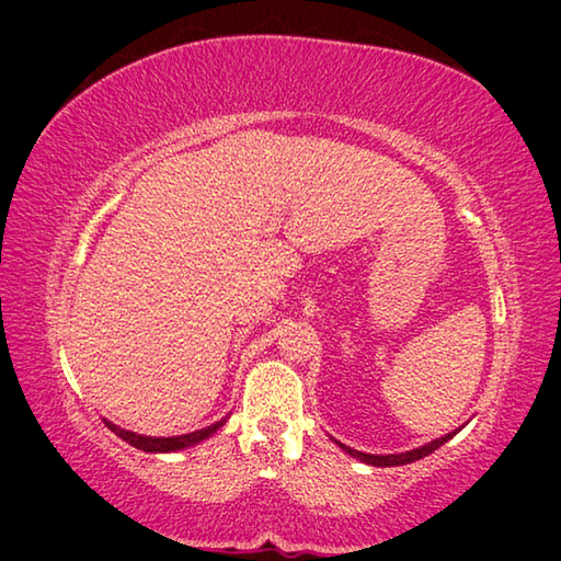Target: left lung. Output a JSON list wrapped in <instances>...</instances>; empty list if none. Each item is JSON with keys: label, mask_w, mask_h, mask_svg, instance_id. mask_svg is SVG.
Instances as JSON below:
<instances>
[{"label": "left lung", "mask_w": 561, "mask_h": 561, "mask_svg": "<svg viewBox=\"0 0 561 561\" xmlns=\"http://www.w3.org/2000/svg\"><path fill=\"white\" fill-rule=\"evenodd\" d=\"M453 436H456V432L440 436V438L432 440V444H426V446H422V448H414V450H408V453H398V456H371V453L354 450V448H347V446H342V444H340V446H342L344 450H347L350 456L359 458V460H364V462H368V465H376V468H392V465H408V462H414V460H420V458L428 456V453H434L436 448L444 446L446 440L453 438Z\"/></svg>", "instance_id": "8db88e82"}]
</instances>
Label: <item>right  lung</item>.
<instances>
[{
	"label": "right lung",
	"mask_w": 561,
	"mask_h": 561,
	"mask_svg": "<svg viewBox=\"0 0 561 561\" xmlns=\"http://www.w3.org/2000/svg\"><path fill=\"white\" fill-rule=\"evenodd\" d=\"M221 424H224V420H221V422H217V424L207 426V428H199V432H193V434L169 436V438H153V436H139V434H135V432H125V428L115 426V424H111V422H105V426L113 428V432H115L117 436H121L123 440H127L129 446H135V448H139V450H147V453H169V450H181V448H187V446L197 444V440L211 436L214 432H217V428H219Z\"/></svg>",
	"instance_id": "1"
}]
</instances>
